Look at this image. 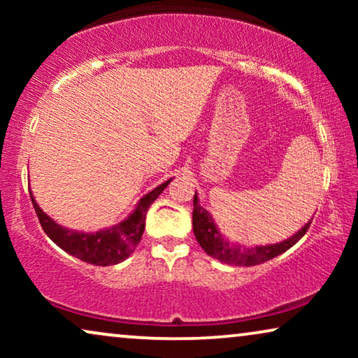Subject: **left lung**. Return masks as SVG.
<instances>
[{
  "instance_id": "obj_1",
  "label": "left lung",
  "mask_w": 358,
  "mask_h": 358,
  "mask_svg": "<svg viewBox=\"0 0 358 358\" xmlns=\"http://www.w3.org/2000/svg\"><path fill=\"white\" fill-rule=\"evenodd\" d=\"M311 222H308L296 234L285 241L277 244H267V246H256V248H244L241 244L229 243L228 239L223 238V234L215 227L212 215H210L203 207H200L197 192L194 195V213H192V228L194 234L197 238V243L208 256H212L224 264L231 266H257L271 259L277 257L278 254L285 252L293 244H296L305 236V233L310 228Z\"/></svg>"
}]
</instances>
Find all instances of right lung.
I'll list each match as a JSON object with an SVG mask.
<instances>
[{"mask_svg": "<svg viewBox=\"0 0 358 358\" xmlns=\"http://www.w3.org/2000/svg\"><path fill=\"white\" fill-rule=\"evenodd\" d=\"M169 182L171 179L146 194L136 205L135 212L125 222L109 229H101L97 233L71 231V229L60 227L42 212L34 200L32 194L31 199L42 229L57 246H60L63 251L70 252L71 256L81 259V261L92 264V266H114V264L125 261L134 252L136 244L140 243L141 234H143L145 218L150 205L158 199V195L163 192Z\"/></svg>", "mask_w": 358, "mask_h": 358, "instance_id": "add662e5", "label": "right lung"}]
</instances>
